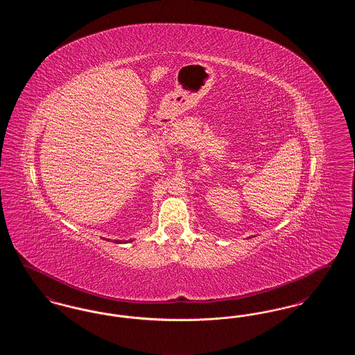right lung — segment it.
<instances>
[{"label": "right lung", "instance_id": "right-lung-1", "mask_svg": "<svg viewBox=\"0 0 355 355\" xmlns=\"http://www.w3.org/2000/svg\"><path fill=\"white\" fill-rule=\"evenodd\" d=\"M109 241V239H107ZM129 242H133V241H129ZM116 243H122V241H119V239H116Z\"/></svg>", "mask_w": 355, "mask_h": 355}]
</instances>
